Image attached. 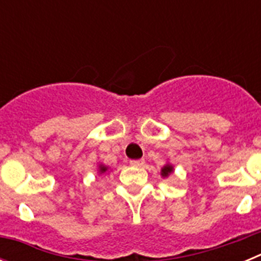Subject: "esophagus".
Returning <instances> with one entry per match:
<instances>
[{"label":"esophagus","instance_id":"obj_1","mask_svg":"<svg viewBox=\"0 0 261 261\" xmlns=\"http://www.w3.org/2000/svg\"><path fill=\"white\" fill-rule=\"evenodd\" d=\"M130 166H133V167H142V166L145 165V161L144 159H137V161H130Z\"/></svg>","mask_w":261,"mask_h":261}]
</instances>
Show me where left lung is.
Masks as SVG:
<instances>
[{"instance_id":"8db88e82","label":"left lung","mask_w":261,"mask_h":261,"mask_svg":"<svg viewBox=\"0 0 261 261\" xmlns=\"http://www.w3.org/2000/svg\"><path fill=\"white\" fill-rule=\"evenodd\" d=\"M172 172H174V166H172L171 163H166V165L161 168V176L162 177H168Z\"/></svg>"}]
</instances>
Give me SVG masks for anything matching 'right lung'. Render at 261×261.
<instances>
[{
  "instance_id": "1",
  "label": "right lung",
  "mask_w": 261,
  "mask_h": 261,
  "mask_svg": "<svg viewBox=\"0 0 261 261\" xmlns=\"http://www.w3.org/2000/svg\"><path fill=\"white\" fill-rule=\"evenodd\" d=\"M108 170H110V167H108V166H105V165H102V163H99V166H98L99 175L105 174V172H107Z\"/></svg>"
}]
</instances>
